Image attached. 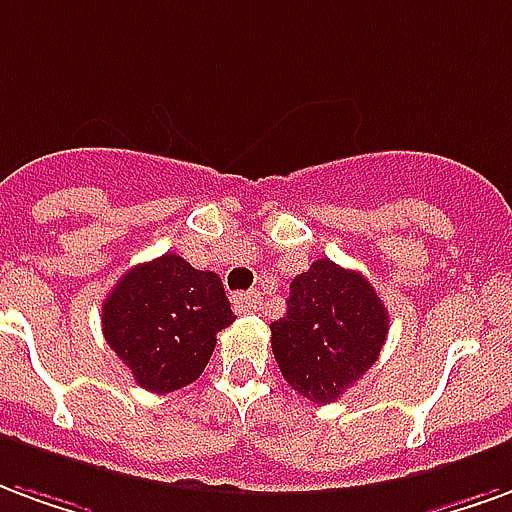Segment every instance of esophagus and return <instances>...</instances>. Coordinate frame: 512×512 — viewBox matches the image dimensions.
I'll use <instances>...</instances> for the list:
<instances>
[{
    "mask_svg": "<svg viewBox=\"0 0 512 512\" xmlns=\"http://www.w3.org/2000/svg\"><path fill=\"white\" fill-rule=\"evenodd\" d=\"M259 292H242L234 294V311L237 313H253L259 308Z\"/></svg>",
    "mask_w": 512,
    "mask_h": 512,
    "instance_id": "obj_1",
    "label": "esophagus"
}]
</instances>
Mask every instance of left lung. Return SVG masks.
<instances>
[{
    "mask_svg": "<svg viewBox=\"0 0 512 512\" xmlns=\"http://www.w3.org/2000/svg\"><path fill=\"white\" fill-rule=\"evenodd\" d=\"M390 316L360 272L313 261L289 286L286 316L270 324L272 354L292 390L333 404L379 360Z\"/></svg>",
    "mask_w": 512,
    "mask_h": 512,
    "instance_id": "1",
    "label": "left lung"
}]
</instances>
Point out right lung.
Listing matches in <instances>:
<instances>
[{"instance_id":"obj_1","label":"right lung","mask_w":512,"mask_h":512,"mask_svg":"<svg viewBox=\"0 0 512 512\" xmlns=\"http://www.w3.org/2000/svg\"><path fill=\"white\" fill-rule=\"evenodd\" d=\"M231 322L218 275L177 253L128 270L103 302L106 343L144 390L160 395L199 379Z\"/></svg>"}]
</instances>
